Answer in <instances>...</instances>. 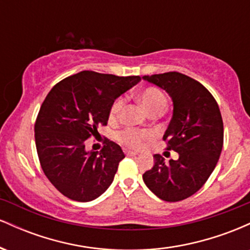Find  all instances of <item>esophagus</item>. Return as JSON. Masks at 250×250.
Here are the masks:
<instances>
[{"label":"esophagus","instance_id":"esophagus-1","mask_svg":"<svg viewBox=\"0 0 250 250\" xmlns=\"http://www.w3.org/2000/svg\"><path fill=\"white\" fill-rule=\"evenodd\" d=\"M125 155H128V156H135V155H137L136 151H133V150H125Z\"/></svg>","mask_w":250,"mask_h":250}]
</instances>
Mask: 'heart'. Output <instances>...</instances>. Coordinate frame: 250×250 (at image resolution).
I'll return each mask as SVG.
<instances>
[{
	"instance_id": "b5f03b06",
	"label": "heart",
	"mask_w": 250,
	"mask_h": 250,
	"mask_svg": "<svg viewBox=\"0 0 250 250\" xmlns=\"http://www.w3.org/2000/svg\"><path fill=\"white\" fill-rule=\"evenodd\" d=\"M137 97H139L143 107L147 109L150 114L156 113V111H163L167 105V97L159 88L147 87L142 89ZM122 105V97H117L115 101L111 103L108 113L109 121H116L119 119ZM151 137H153V133L150 130H139V129L134 128L123 129L117 135L119 141L130 148H140L143 145V142L151 139Z\"/></svg>"
}]
</instances>
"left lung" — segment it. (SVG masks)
Listing matches in <instances>:
<instances>
[{
	"instance_id": "1",
	"label": "left lung",
	"mask_w": 250,
	"mask_h": 250,
	"mask_svg": "<svg viewBox=\"0 0 250 250\" xmlns=\"http://www.w3.org/2000/svg\"><path fill=\"white\" fill-rule=\"evenodd\" d=\"M171 96L174 111L163 135L168 150L179 159L166 162L155 154L143 181L157 197L182 201L203 187L213 173L223 146V121L216 100L205 85L177 71L143 76Z\"/></svg>"
}]
</instances>
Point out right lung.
Segmentation results:
<instances>
[{
  "instance_id": "obj_1",
  "label": "right lung",
  "mask_w": 250,
  "mask_h": 250,
  "mask_svg": "<svg viewBox=\"0 0 250 250\" xmlns=\"http://www.w3.org/2000/svg\"><path fill=\"white\" fill-rule=\"evenodd\" d=\"M141 80L84 70L56 83L43 101L35 121V143L43 173L68 199L88 202L107 190L119 163L121 147L103 137L99 151H87L97 128L108 123L111 103Z\"/></svg>"
}]
</instances>
